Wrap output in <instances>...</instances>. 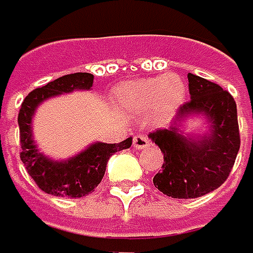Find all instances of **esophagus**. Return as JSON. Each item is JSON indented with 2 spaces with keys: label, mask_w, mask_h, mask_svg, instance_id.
Here are the masks:
<instances>
[{
  "label": "esophagus",
  "mask_w": 253,
  "mask_h": 253,
  "mask_svg": "<svg viewBox=\"0 0 253 253\" xmlns=\"http://www.w3.org/2000/svg\"><path fill=\"white\" fill-rule=\"evenodd\" d=\"M150 138L147 135H136L134 136V147L136 150H142V148H147L150 147Z\"/></svg>",
  "instance_id": "34e87169"
}]
</instances>
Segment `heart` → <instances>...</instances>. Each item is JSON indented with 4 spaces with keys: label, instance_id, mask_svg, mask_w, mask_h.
<instances>
[{
    "label": "heart",
    "instance_id": "b5f03b06",
    "mask_svg": "<svg viewBox=\"0 0 253 253\" xmlns=\"http://www.w3.org/2000/svg\"><path fill=\"white\" fill-rule=\"evenodd\" d=\"M184 83L174 75L166 78H147L121 84L117 99L131 111H144L154 103L157 117H169L184 98Z\"/></svg>",
    "mask_w": 253,
    "mask_h": 253
}]
</instances>
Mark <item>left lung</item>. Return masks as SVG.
Instances as JSON below:
<instances>
[{
	"instance_id": "obj_1",
	"label": "left lung",
	"mask_w": 253,
	"mask_h": 253,
	"mask_svg": "<svg viewBox=\"0 0 253 253\" xmlns=\"http://www.w3.org/2000/svg\"><path fill=\"white\" fill-rule=\"evenodd\" d=\"M187 79L191 99L180 106L174 125L148 135L164 154L163 170L154 175V186L174 199H196L220 187L241 147L233 96L193 73ZM194 113L205 115L212 128L210 134L197 141L183 136L179 129V122Z\"/></svg>"
}]
</instances>
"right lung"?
I'll return each instance as SVG.
<instances>
[{
	"label": "right lung",
	"instance_id": "add662e5",
	"mask_svg": "<svg viewBox=\"0 0 253 253\" xmlns=\"http://www.w3.org/2000/svg\"><path fill=\"white\" fill-rule=\"evenodd\" d=\"M93 84V75L72 73L66 75L45 86L30 92L18 114L20 126V158L26 170L36 181L39 189L47 194L59 197H83L98 187L106 170L108 160L112 154L126 150L132 144V138H126L119 144L95 142L87 150L66 160L53 161L40 153L31 136V118L36 108L51 96L69 93L76 89H90Z\"/></svg>",
	"mask_w": 253,
	"mask_h": 253
}]
</instances>
